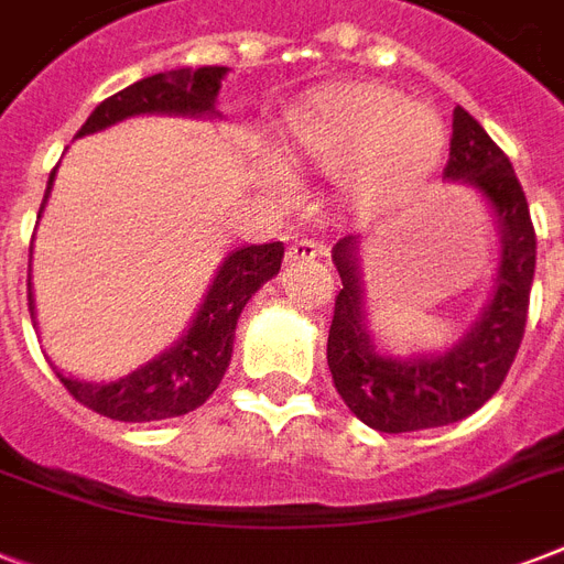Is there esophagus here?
Returning <instances> with one entry per match:
<instances>
[{"mask_svg": "<svg viewBox=\"0 0 564 564\" xmlns=\"http://www.w3.org/2000/svg\"><path fill=\"white\" fill-rule=\"evenodd\" d=\"M325 254V248L313 242V239H299V242H292L290 251H286V260L290 263H310V260H316V257Z\"/></svg>", "mask_w": 564, "mask_h": 564, "instance_id": "34e87169", "label": "esophagus"}]
</instances>
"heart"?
<instances>
[{
  "instance_id": "heart-1",
  "label": "heart",
  "mask_w": 564,
  "mask_h": 564,
  "mask_svg": "<svg viewBox=\"0 0 564 564\" xmlns=\"http://www.w3.org/2000/svg\"><path fill=\"white\" fill-rule=\"evenodd\" d=\"M283 161L336 172L351 210L380 213L410 198L438 170L447 126L436 108L383 84H348L299 108L278 137Z\"/></svg>"
}]
</instances>
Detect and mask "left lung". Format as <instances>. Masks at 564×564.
Returning a JSON list of instances; mask_svg holds the SVG:
<instances>
[{"label": "left lung", "instance_id": "obj_1", "mask_svg": "<svg viewBox=\"0 0 564 564\" xmlns=\"http://www.w3.org/2000/svg\"><path fill=\"white\" fill-rule=\"evenodd\" d=\"M445 181L480 195L498 225L500 242L489 301L454 345L442 351H386L369 322L366 237L348 234L330 251L343 290L327 334V366L345 406L380 433L445 427L468 419L498 392L524 339L535 274L530 207L507 154L463 108L454 110Z\"/></svg>", "mask_w": 564, "mask_h": 564}]
</instances>
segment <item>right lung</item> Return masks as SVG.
I'll use <instances>...</instances> for the list:
<instances>
[{
    "mask_svg": "<svg viewBox=\"0 0 564 564\" xmlns=\"http://www.w3.org/2000/svg\"><path fill=\"white\" fill-rule=\"evenodd\" d=\"M228 75V66H184L170 73L149 75L143 82H134L117 96H110L96 105L82 131L75 137L96 134L105 128L126 122L131 117L145 113H166V117H193V119H216L221 82ZM55 172L48 175L46 195L40 204L37 219L46 210L48 195L55 187ZM283 242H263V246H242L228 251L221 265L213 274L210 286L204 292L202 304L195 310L187 330L152 360L137 366L134 371L117 377V380H84V377L64 375L55 369L66 392L75 401L90 406L105 419L113 421H161L187 415L195 406H202L230 366L234 354V334H237L239 313L246 307L265 281H272L281 272ZM31 265V260H29ZM29 310L34 325V295H31L29 278Z\"/></svg>",
    "mask_w": 564,
    "mask_h": 564,
    "instance_id": "right-lung-1",
    "label": "right lung"
}]
</instances>
